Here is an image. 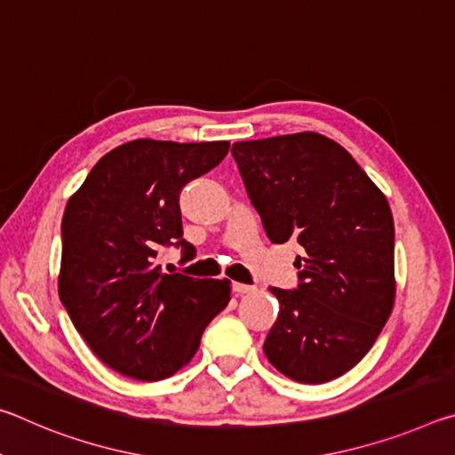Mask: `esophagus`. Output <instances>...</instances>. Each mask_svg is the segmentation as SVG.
I'll return each mask as SVG.
<instances>
[{"instance_id": "obj_1", "label": "esophagus", "mask_w": 455, "mask_h": 455, "mask_svg": "<svg viewBox=\"0 0 455 455\" xmlns=\"http://www.w3.org/2000/svg\"><path fill=\"white\" fill-rule=\"evenodd\" d=\"M233 291L236 292V295H246V292L255 291V287H252V284H244V283H233Z\"/></svg>"}]
</instances>
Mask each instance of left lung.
<instances>
[{
	"mask_svg": "<svg viewBox=\"0 0 455 455\" xmlns=\"http://www.w3.org/2000/svg\"><path fill=\"white\" fill-rule=\"evenodd\" d=\"M233 156L268 241L303 246L299 287L276 289L263 351L299 383L347 373L373 347L395 301V228L383 192L317 132L235 142Z\"/></svg>",
	"mask_w": 455,
	"mask_h": 455,
	"instance_id": "obj_1",
	"label": "left lung"
}]
</instances>
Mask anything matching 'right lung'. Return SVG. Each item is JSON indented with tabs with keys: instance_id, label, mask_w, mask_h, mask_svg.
<instances>
[{
	"instance_id": "1",
	"label": "right lung",
	"mask_w": 455,
	"mask_h": 455,
	"mask_svg": "<svg viewBox=\"0 0 455 455\" xmlns=\"http://www.w3.org/2000/svg\"><path fill=\"white\" fill-rule=\"evenodd\" d=\"M230 144L140 138L98 160L61 219L58 292L96 357L126 377L158 381L195 357L206 325L230 301V281L163 273V246L182 238L179 196Z\"/></svg>"
}]
</instances>
